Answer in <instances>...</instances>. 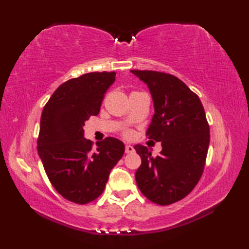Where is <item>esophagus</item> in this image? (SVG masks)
<instances>
[{"instance_id":"34e87169","label":"esophagus","mask_w":249,"mask_h":249,"mask_svg":"<svg viewBox=\"0 0 249 249\" xmlns=\"http://www.w3.org/2000/svg\"><path fill=\"white\" fill-rule=\"evenodd\" d=\"M134 151H135V149H134L133 145L127 144V145L125 146V152H126V153H133Z\"/></svg>"}]
</instances>
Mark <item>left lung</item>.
<instances>
[{
    "instance_id": "8db88e82",
    "label": "left lung",
    "mask_w": 249,
    "mask_h": 249,
    "mask_svg": "<svg viewBox=\"0 0 249 249\" xmlns=\"http://www.w3.org/2000/svg\"><path fill=\"white\" fill-rule=\"evenodd\" d=\"M150 89L154 115L146 130L161 142L160 155L134 147L141 157L136 182L152 202L168 205L192 192L202 176L210 144V127L199 97L178 78L153 71H130Z\"/></svg>"
}]
</instances>
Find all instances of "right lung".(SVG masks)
<instances>
[{"label":"right lung","instance_id":"right-lung-1","mask_svg":"<svg viewBox=\"0 0 249 249\" xmlns=\"http://www.w3.org/2000/svg\"><path fill=\"white\" fill-rule=\"evenodd\" d=\"M115 72H89L64 82L46 104L37 150L49 181L65 199L86 204L103 194L110 171L123 156L121 140L108 137L92 149L84 122L97 115Z\"/></svg>","mask_w":249,"mask_h":249}]
</instances>
